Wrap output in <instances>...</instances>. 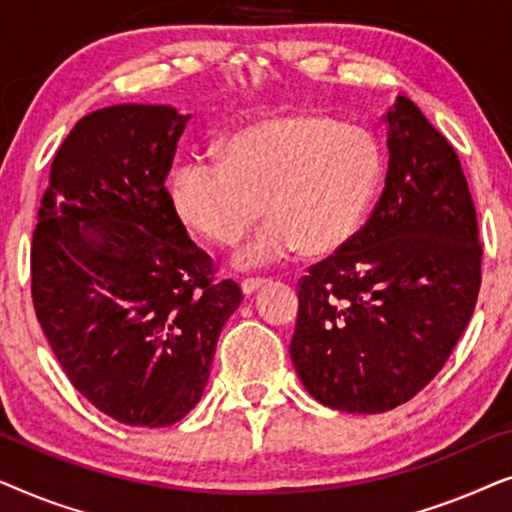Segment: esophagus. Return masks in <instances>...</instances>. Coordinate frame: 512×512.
<instances>
[{
  "label": "esophagus",
  "mask_w": 512,
  "mask_h": 512,
  "mask_svg": "<svg viewBox=\"0 0 512 512\" xmlns=\"http://www.w3.org/2000/svg\"><path fill=\"white\" fill-rule=\"evenodd\" d=\"M265 284H268V279H244V282L240 284V289L244 296H251V293H256Z\"/></svg>",
  "instance_id": "esophagus-1"
}]
</instances>
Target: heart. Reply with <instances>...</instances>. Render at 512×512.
Listing matches in <instances>:
<instances>
[{
	"mask_svg": "<svg viewBox=\"0 0 512 512\" xmlns=\"http://www.w3.org/2000/svg\"><path fill=\"white\" fill-rule=\"evenodd\" d=\"M380 151L368 132L321 116H282L235 132L221 158H186L172 174L179 219L219 247H235L242 270L284 261L303 247L328 254L356 235L380 184Z\"/></svg>",
	"mask_w": 512,
	"mask_h": 512,
	"instance_id": "heart-1",
	"label": "heart"
}]
</instances>
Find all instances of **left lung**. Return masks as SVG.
Here are the masks:
<instances>
[{
    "label": "left lung",
    "mask_w": 512,
    "mask_h": 512,
    "mask_svg": "<svg viewBox=\"0 0 512 512\" xmlns=\"http://www.w3.org/2000/svg\"><path fill=\"white\" fill-rule=\"evenodd\" d=\"M384 121L382 198L298 282L289 347L319 403L359 415L408 403L440 373L480 291L478 219L457 153L408 97Z\"/></svg>",
    "instance_id": "left-lung-1"
}]
</instances>
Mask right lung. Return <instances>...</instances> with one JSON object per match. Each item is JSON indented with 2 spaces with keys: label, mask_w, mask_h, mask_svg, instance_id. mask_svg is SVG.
<instances>
[{
  "label": "right lung",
  "mask_w": 512,
  "mask_h": 512,
  "mask_svg": "<svg viewBox=\"0 0 512 512\" xmlns=\"http://www.w3.org/2000/svg\"><path fill=\"white\" fill-rule=\"evenodd\" d=\"M188 118L167 104L83 116L55 153L32 235V303L74 389L128 426H170L205 391L242 303L186 233L165 179Z\"/></svg>",
  "instance_id": "right-lung-1"
}]
</instances>
